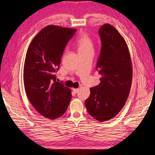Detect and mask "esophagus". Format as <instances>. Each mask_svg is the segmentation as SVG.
<instances>
[{
    "mask_svg": "<svg viewBox=\"0 0 155 155\" xmlns=\"http://www.w3.org/2000/svg\"><path fill=\"white\" fill-rule=\"evenodd\" d=\"M72 91H73V92H74L75 94H76V93L78 92L79 89H78V88H73Z\"/></svg>",
    "mask_w": 155,
    "mask_h": 155,
    "instance_id": "34e87169",
    "label": "esophagus"
}]
</instances>
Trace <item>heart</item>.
I'll return each instance as SVG.
<instances>
[{"label":"heart","instance_id":"1","mask_svg":"<svg viewBox=\"0 0 155 155\" xmlns=\"http://www.w3.org/2000/svg\"><path fill=\"white\" fill-rule=\"evenodd\" d=\"M76 46L79 52L93 51V43L91 38L85 33H83L77 39Z\"/></svg>","mask_w":155,"mask_h":155}]
</instances>
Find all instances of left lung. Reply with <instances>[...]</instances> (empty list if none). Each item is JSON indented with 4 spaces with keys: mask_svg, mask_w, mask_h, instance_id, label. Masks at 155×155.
Listing matches in <instances>:
<instances>
[{
    "mask_svg": "<svg viewBox=\"0 0 155 155\" xmlns=\"http://www.w3.org/2000/svg\"><path fill=\"white\" fill-rule=\"evenodd\" d=\"M98 33L101 48L96 68L102 77L99 85L91 88L85 106L94 118L104 121L114 118L125 104L133 68L127 45L115 28L105 24Z\"/></svg>",
    "mask_w": 155,
    "mask_h": 155,
    "instance_id": "obj_1",
    "label": "left lung"
}]
</instances>
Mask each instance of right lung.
<instances>
[{
  "instance_id": "1",
  "label": "right lung",
  "mask_w": 155,
  "mask_h": 155,
  "mask_svg": "<svg viewBox=\"0 0 155 155\" xmlns=\"http://www.w3.org/2000/svg\"><path fill=\"white\" fill-rule=\"evenodd\" d=\"M76 31L47 26L34 37L27 50L23 71L27 97L37 111L50 120L61 116L71 100L70 88L56 81L55 72L65 46Z\"/></svg>"
}]
</instances>
